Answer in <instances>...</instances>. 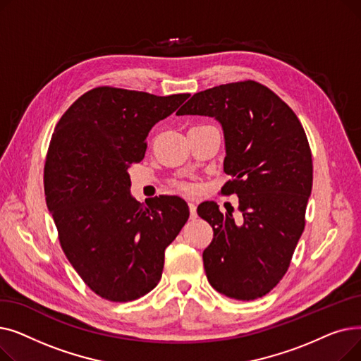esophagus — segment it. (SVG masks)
I'll list each match as a JSON object with an SVG mask.
<instances>
[{"instance_id":"esophagus-1","label":"esophagus","mask_w":361,"mask_h":361,"mask_svg":"<svg viewBox=\"0 0 361 361\" xmlns=\"http://www.w3.org/2000/svg\"><path fill=\"white\" fill-rule=\"evenodd\" d=\"M188 209H190V218L196 219L197 218V211H196V204L193 202H188Z\"/></svg>"}]
</instances>
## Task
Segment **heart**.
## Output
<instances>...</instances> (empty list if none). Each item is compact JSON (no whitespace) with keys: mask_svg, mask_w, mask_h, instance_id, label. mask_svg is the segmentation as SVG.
Instances as JSON below:
<instances>
[{"mask_svg":"<svg viewBox=\"0 0 361 361\" xmlns=\"http://www.w3.org/2000/svg\"><path fill=\"white\" fill-rule=\"evenodd\" d=\"M185 188H187V187H185Z\"/></svg>","mask_w":361,"mask_h":361,"instance_id":"1","label":"heart"}]
</instances>
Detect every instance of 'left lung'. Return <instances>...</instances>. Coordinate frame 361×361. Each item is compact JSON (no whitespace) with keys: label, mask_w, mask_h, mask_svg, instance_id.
<instances>
[{"label":"left lung","mask_w":361,"mask_h":361,"mask_svg":"<svg viewBox=\"0 0 361 361\" xmlns=\"http://www.w3.org/2000/svg\"><path fill=\"white\" fill-rule=\"evenodd\" d=\"M178 116H207L221 123L224 195L238 196L240 219L215 202L197 207L214 228L203 252L211 286L235 300L268 294L286 275L305 231L313 184L307 136L294 111L271 89L244 80L195 93Z\"/></svg>","instance_id":"8db88e82"}]
</instances>
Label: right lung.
<instances>
[{"mask_svg": "<svg viewBox=\"0 0 361 361\" xmlns=\"http://www.w3.org/2000/svg\"><path fill=\"white\" fill-rule=\"evenodd\" d=\"M188 97L94 87L54 130L44 168L47 206L71 267L105 300L126 302L154 290L164 252L190 215L177 196L137 202L128 176L145 157L150 128Z\"/></svg>", "mask_w": 361, "mask_h": 361, "instance_id": "1", "label": "right lung"}]
</instances>
